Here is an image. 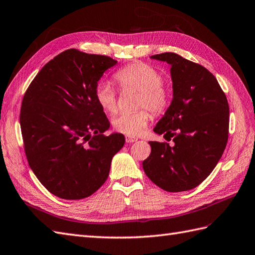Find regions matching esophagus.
<instances>
[{"mask_svg": "<svg viewBox=\"0 0 255 255\" xmlns=\"http://www.w3.org/2000/svg\"><path fill=\"white\" fill-rule=\"evenodd\" d=\"M126 142H128V143H132V142H135L138 139L132 137V135H126Z\"/></svg>", "mask_w": 255, "mask_h": 255, "instance_id": "34e87169", "label": "esophagus"}]
</instances>
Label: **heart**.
Masks as SVG:
<instances>
[{"label":"heart","instance_id":"1","mask_svg":"<svg viewBox=\"0 0 255 255\" xmlns=\"http://www.w3.org/2000/svg\"><path fill=\"white\" fill-rule=\"evenodd\" d=\"M114 79L122 89H134L140 91L139 108H147L154 115H161L169 106V91L163 86V75L149 64H129L115 73ZM94 97L103 111L108 113L116 112V92L110 85H98ZM149 110L141 109L135 112L117 114L112 120L114 129L128 135L141 133L152 118Z\"/></svg>","mask_w":255,"mask_h":255}]
</instances>
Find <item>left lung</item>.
I'll return each mask as SVG.
<instances>
[{
  "label": "left lung",
  "instance_id": "1",
  "mask_svg": "<svg viewBox=\"0 0 255 255\" xmlns=\"http://www.w3.org/2000/svg\"><path fill=\"white\" fill-rule=\"evenodd\" d=\"M151 58L170 65L173 101L154 132L173 138L174 145L150 141L151 154L142 163L152 182L168 192L187 191L206 179L228 140L227 98L202 65L166 52Z\"/></svg>",
  "mask_w": 255,
  "mask_h": 255
}]
</instances>
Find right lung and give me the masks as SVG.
I'll use <instances>...</instances> for the list:
<instances>
[{
  "label": "right lung",
  "mask_w": 255,
  "mask_h": 255,
  "mask_svg": "<svg viewBox=\"0 0 255 255\" xmlns=\"http://www.w3.org/2000/svg\"><path fill=\"white\" fill-rule=\"evenodd\" d=\"M117 61L69 49L34 77L23 96L20 128L29 166L56 197H90L109 177L122 133L104 135L110 122L94 91Z\"/></svg>",
  "instance_id": "add662e5"
}]
</instances>
